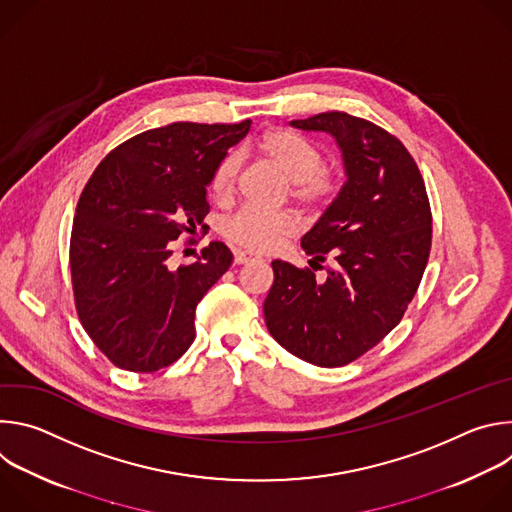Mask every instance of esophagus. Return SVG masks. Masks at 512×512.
<instances>
[{
	"label": "esophagus",
	"instance_id": "34e87169",
	"mask_svg": "<svg viewBox=\"0 0 512 512\" xmlns=\"http://www.w3.org/2000/svg\"><path fill=\"white\" fill-rule=\"evenodd\" d=\"M253 261H257V257H255L253 253L241 251V249L235 251V263H237V265H249V263H253Z\"/></svg>",
	"mask_w": 512,
	"mask_h": 512
}]
</instances>
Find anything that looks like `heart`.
I'll use <instances>...</instances> for the list:
<instances>
[{"label":"heart","instance_id":"heart-1","mask_svg":"<svg viewBox=\"0 0 512 512\" xmlns=\"http://www.w3.org/2000/svg\"><path fill=\"white\" fill-rule=\"evenodd\" d=\"M255 152L283 174L289 182V196L296 202L316 206L334 192V178L322 168L320 148L302 135L287 129L267 131L255 141ZM241 166L243 160L235 152L216 164L210 180V192L216 200H229L235 194ZM294 229L296 221L289 212H267L255 206L241 208L223 225L229 241L251 251L273 249Z\"/></svg>","mask_w":512,"mask_h":512}]
</instances>
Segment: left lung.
<instances>
[{
  "mask_svg": "<svg viewBox=\"0 0 512 512\" xmlns=\"http://www.w3.org/2000/svg\"><path fill=\"white\" fill-rule=\"evenodd\" d=\"M334 137L346 182L302 237L326 277L275 259L263 304L269 334L318 367H342L379 344L403 318L431 249V210L423 178L405 145L340 111L289 121Z\"/></svg>",
  "mask_w": 512,
  "mask_h": 512,
  "instance_id": "8db88e82",
  "label": "left lung"
}]
</instances>
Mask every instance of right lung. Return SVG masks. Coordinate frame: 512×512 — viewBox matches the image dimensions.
<instances>
[{"mask_svg": "<svg viewBox=\"0 0 512 512\" xmlns=\"http://www.w3.org/2000/svg\"><path fill=\"white\" fill-rule=\"evenodd\" d=\"M249 129L247 119L143 131L89 178L70 235L72 289L83 328L115 367L154 373L194 342L196 306L233 253L214 241L192 265L168 259L178 237L204 229L214 168Z\"/></svg>", "mask_w": 512, "mask_h": 512, "instance_id": "add662e5", "label": "right lung"}]
</instances>
